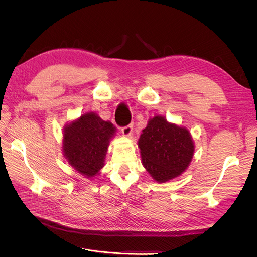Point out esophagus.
I'll return each instance as SVG.
<instances>
[{
    "instance_id": "1",
    "label": "esophagus",
    "mask_w": 257,
    "mask_h": 257,
    "mask_svg": "<svg viewBox=\"0 0 257 257\" xmlns=\"http://www.w3.org/2000/svg\"><path fill=\"white\" fill-rule=\"evenodd\" d=\"M132 130H133V126L132 125H128L121 128V133H123V136L125 137H130L132 134Z\"/></svg>"
}]
</instances>
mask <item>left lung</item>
Instances as JSON below:
<instances>
[{
    "mask_svg": "<svg viewBox=\"0 0 257 257\" xmlns=\"http://www.w3.org/2000/svg\"><path fill=\"white\" fill-rule=\"evenodd\" d=\"M138 145L143 166L159 183L180 176L190 166L195 151L190 131L169 123L161 115L149 119Z\"/></svg>",
    "mask_w": 257,
    "mask_h": 257,
    "instance_id": "8db88e82",
    "label": "left lung"
}]
</instances>
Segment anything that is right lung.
Instances as JSON below:
<instances>
[{
	"mask_svg": "<svg viewBox=\"0 0 257 257\" xmlns=\"http://www.w3.org/2000/svg\"><path fill=\"white\" fill-rule=\"evenodd\" d=\"M110 121L87 112L63 128L62 151L65 159L86 178L97 176L104 167L110 140L115 134Z\"/></svg>",
	"mask_w": 257,
	"mask_h": 257,
	"instance_id": "obj_1",
	"label": "right lung"
}]
</instances>
